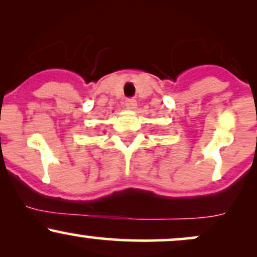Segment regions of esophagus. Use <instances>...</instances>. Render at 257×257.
Segmentation results:
<instances>
[{"label": "esophagus", "mask_w": 257, "mask_h": 257, "mask_svg": "<svg viewBox=\"0 0 257 257\" xmlns=\"http://www.w3.org/2000/svg\"><path fill=\"white\" fill-rule=\"evenodd\" d=\"M125 106H126V108H128V110L134 111L135 108H137V100H135V99H126Z\"/></svg>", "instance_id": "esophagus-1"}]
</instances>
